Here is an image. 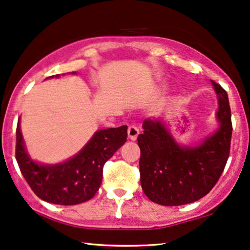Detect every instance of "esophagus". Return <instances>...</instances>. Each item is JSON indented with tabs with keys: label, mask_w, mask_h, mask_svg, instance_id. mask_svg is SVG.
I'll return each mask as SVG.
<instances>
[{
	"label": "esophagus",
	"mask_w": 250,
	"mask_h": 250,
	"mask_svg": "<svg viewBox=\"0 0 250 250\" xmlns=\"http://www.w3.org/2000/svg\"><path fill=\"white\" fill-rule=\"evenodd\" d=\"M139 135V129L136 125H129L128 128V137L130 140H136Z\"/></svg>",
	"instance_id": "esophagus-1"
}]
</instances>
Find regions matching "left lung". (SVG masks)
Masks as SVG:
<instances>
[{
  "mask_svg": "<svg viewBox=\"0 0 250 250\" xmlns=\"http://www.w3.org/2000/svg\"><path fill=\"white\" fill-rule=\"evenodd\" d=\"M219 100L220 126L195 147L180 146L163 122L145 119L138 136L143 191L163 206L194 203L212 190L229 159L232 122L227 91L212 82Z\"/></svg>",
  "mask_w": 250,
  "mask_h": 250,
  "instance_id": "1",
  "label": "left lung"
}]
</instances>
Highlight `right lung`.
Here are the masks:
<instances>
[{
  "label": "right lung",
  "instance_id": "add662e5",
  "mask_svg": "<svg viewBox=\"0 0 250 250\" xmlns=\"http://www.w3.org/2000/svg\"><path fill=\"white\" fill-rule=\"evenodd\" d=\"M126 125H121L98 130L72 159L44 165L34 162L27 154L18 121L16 159L27 184L41 199L58 205H77L93 198L100 189L105 162L126 142Z\"/></svg>",
  "mask_w": 250,
  "mask_h": 250
}]
</instances>
